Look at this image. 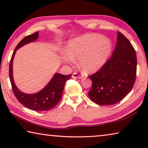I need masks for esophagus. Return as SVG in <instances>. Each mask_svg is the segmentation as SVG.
Returning a JSON list of instances; mask_svg holds the SVG:
<instances>
[{
    "mask_svg": "<svg viewBox=\"0 0 148 148\" xmlns=\"http://www.w3.org/2000/svg\"><path fill=\"white\" fill-rule=\"evenodd\" d=\"M72 77H74V78L81 79V78H82V75H80L79 74L76 73V72H74V73L72 74Z\"/></svg>",
    "mask_w": 148,
    "mask_h": 148,
    "instance_id": "obj_1",
    "label": "esophagus"
}]
</instances>
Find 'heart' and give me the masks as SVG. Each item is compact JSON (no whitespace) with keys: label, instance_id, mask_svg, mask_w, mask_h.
<instances>
[{"label":"heart","instance_id":"b5f03b06","mask_svg":"<svg viewBox=\"0 0 148 148\" xmlns=\"http://www.w3.org/2000/svg\"><path fill=\"white\" fill-rule=\"evenodd\" d=\"M112 50L109 39L101 34H88L71 40L66 47V53L61 55L64 62L72 64L74 59H79V66L86 73L98 71L106 63Z\"/></svg>","mask_w":148,"mask_h":148}]
</instances>
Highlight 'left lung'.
I'll return each mask as SVG.
<instances>
[{
  "label": "left lung",
  "mask_w": 148,
  "mask_h": 148,
  "mask_svg": "<svg viewBox=\"0 0 148 148\" xmlns=\"http://www.w3.org/2000/svg\"><path fill=\"white\" fill-rule=\"evenodd\" d=\"M116 48L109 60L96 73L92 81L89 97L102 106L116 104L133 87L136 76V51L131 42L118 32Z\"/></svg>",
  "instance_id": "1"
}]
</instances>
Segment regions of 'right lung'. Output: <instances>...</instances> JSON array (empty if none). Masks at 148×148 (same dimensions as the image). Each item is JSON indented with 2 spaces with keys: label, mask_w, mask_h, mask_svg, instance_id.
<instances>
[{
  "label": "right lung",
  "mask_w": 148,
  "mask_h": 148,
  "mask_svg": "<svg viewBox=\"0 0 148 148\" xmlns=\"http://www.w3.org/2000/svg\"><path fill=\"white\" fill-rule=\"evenodd\" d=\"M38 32H36L25 36L17 45L10 62L9 76L14 93L20 103L29 109L42 112L51 110L59 103L61 99L66 82L71 78L72 76L71 74L62 75L56 73L44 89L33 94L25 93L16 87L14 81L12 69L15 54L17 50L21 47L36 40L38 38Z\"/></svg>",
  "instance_id": "1"
}]
</instances>
